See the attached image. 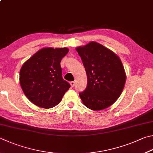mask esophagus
<instances>
[{"mask_svg": "<svg viewBox=\"0 0 153 153\" xmlns=\"http://www.w3.org/2000/svg\"><path fill=\"white\" fill-rule=\"evenodd\" d=\"M70 84H71L72 87H73L74 86V85H75V82H74V81H72V82H70Z\"/></svg>", "mask_w": 153, "mask_h": 153, "instance_id": "obj_1", "label": "esophagus"}]
</instances>
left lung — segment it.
Returning <instances> with one entry per match:
<instances>
[{
  "label": "left lung",
  "mask_w": 153,
  "mask_h": 153,
  "mask_svg": "<svg viewBox=\"0 0 153 153\" xmlns=\"http://www.w3.org/2000/svg\"><path fill=\"white\" fill-rule=\"evenodd\" d=\"M86 71L87 85L79 93L84 105L99 111L111 105L124 89L126 74L120 59L97 42L76 48Z\"/></svg>",
  "instance_id": "obj_1"
}]
</instances>
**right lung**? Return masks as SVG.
I'll return each mask as SVG.
<instances>
[{"label": "right lung", "instance_id": "add662e5", "mask_svg": "<svg viewBox=\"0 0 153 153\" xmlns=\"http://www.w3.org/2000/svg\"><path fill=\"white\" fill-rule=\"evenodd\" d=\"M68 52L66 48H43L26 61L19 74L26 97L37 106L52 108L60 102L71 87L62 75L60 62Z\"/></svg>", "mask_w": 153, "mask_h": 153}]
</instances>
